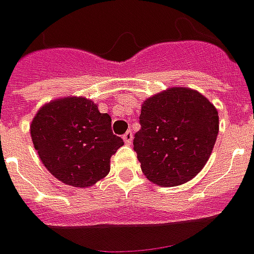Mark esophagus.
Segmentation results:
<instances>
[{
  "label": "esophagus",
  "mask_w": 254,
  "mask_h": 254,
  "mask_svg": "<svg viewBox=\"0 0 254 254\" xmlns=\"http://www.w3.org/2000/svg\"><path fill=\"white\" fill-rule=\"evenodd\" d=\"M123 140H124V142L127 144V145H130L132 141V132L131 131H127L124 135H123Z\"/></svg>",
  "instance_id": "obj_1"
}]
</instances>
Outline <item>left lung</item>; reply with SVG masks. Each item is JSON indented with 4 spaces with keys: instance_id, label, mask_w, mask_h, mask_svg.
<instances>
[{
    "instance_id": "left-lung-1",
    "label": "left lung",
    "mask_w": 254,
    "mask_h": 254,
    "mask_svg": "<svg viewBox=\"0 0 254 254\" xmlns=\"http://www.w3.org/2000/svg\"><path fill=\"white\" fill-rule=\"evenodd\" d=\"M134 134V151L148 180L177 187L206 164L219 131V116L200 93L172 87L147 99Z\"/></svg>"
}]
</instances>
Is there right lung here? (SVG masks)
Here are the masks:
<instances>
[{"label":"right lung","instance_id":"add662e5","mask_svg":"<svg viewBox=\"0 0 254 254\" xmlns=\"http://www.w3.org/2000/svg\"><path fill=\"white\" fill-rule=\"evenodd\" d=\"M41 161L55 178L79 188L92 187L110 171V158L122 147L112 117L84 97H66L44 106L31 124Z\"/></svg>","mask_w":254,"mask_h":254}]
</instances>
